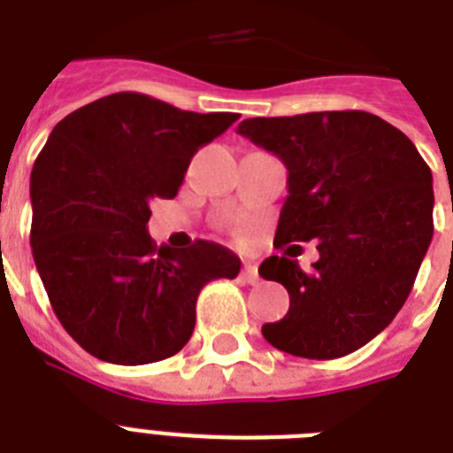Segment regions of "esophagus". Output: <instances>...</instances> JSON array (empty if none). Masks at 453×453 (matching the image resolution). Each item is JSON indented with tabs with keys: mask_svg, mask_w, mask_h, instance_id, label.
I'll use <instances>...</instances> for the list:
<instances>
[{
	"mask_svg": "<svg viewBox=\"0 0 453 453\" xmlns=\"http://www.w3.org/2000/svg\"><path fill=\"white\" fill-rule=\"evenodd\" d=\"M242 280L247 284L258 282V268H256L254 263H244V268H242Z\"/></svg>",
	"mask_w": 453,
	"mask_h": 453,
	"instance_id": "esophagus-1",
	"label": "esophagus"
}]
</instances>
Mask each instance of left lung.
<instances>
[{"label":"left lung","instance_id":"1","mask_svg":"<svg viewBox=\"0 0 453 453\" xmlns=\"http://www.w3.org/2000/svg\"><path fill=\"white\" fill-rule=\"evenodd\" d=\"M284 162L289 197L277 223L282 256L258 275L284 284L289 312L263 324L277 350L308 359L350 355L393 322L433 240V173L416 145L362 110L254 117L237 127ZM318 240L303 273L289 241Z\"/></svg>","mask_w":453,"mask_h":453}]
</instances>
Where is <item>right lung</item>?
I'll list each match as a JSON object with an SVG mask.
<instances>
[{
  "label": "right lung",
  "mask_w": 453,
  "mask_h": 453,
  "mask_svg": "<svg viewBox=\"0 0 453 453\" xmlns=\"http://www.w3.org/2000/svg\"><path fill=\"white\" fill-rule=\"evenodd\" d=\"M237 119L122 91L53 127L30 178L32 256L63 329L94 357L176 355L204 284L237 277L240 258L220 244L157 247L148 234L152 199L176 197L195 152Z\"/></svg>",
  "instance_id": "right-lung-1"
}]
</instances>
